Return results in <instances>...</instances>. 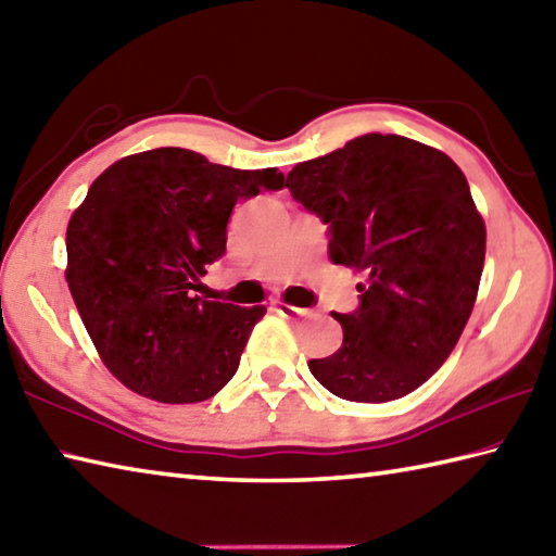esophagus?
Masks as SVG:
<instances>
[{
  "label": "esophagus",
  "instance_id": "34e87169",
  "mask_svg": "<svg viewBox=\"0 0 556 556\" xmlns=\"http://www.w3.org/2000/svg\"><path fill=\"white\" fill-rule=\"evenodd\" d=\"M277 311L281 316H308L306 308H296V306H289L285 301H277Z\"/></svg>",
  "mask_w": 556,
  "mask_h": 556
}]
</instances>
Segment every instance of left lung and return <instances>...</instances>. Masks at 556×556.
Wrapping results in <instances>:
<instances>
[{
    "label": "left lung",
    "mask_w": 556,
    "mask_h": 556,
    "mask_svg": "<svg viewBox=\"0 0 556 556\" xmlns=\"http://www.w3.org/2000/svg\"><path fill=\"white\" fill-rule=\"evenodd\" d=\"M287 189L328 226L336 265L365 271L359 306L332 313L342 345L308 369L340 399L416 391L457 345L477 301L486 226L462 169L403 136L367 134L299 163Z\"/></svg>",
    "instance_id": "1"
}]
</instances>
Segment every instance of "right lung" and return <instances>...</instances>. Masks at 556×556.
I'll return each instance as SVG.
<instances>
[{
	"instance_id": "add662e5",
	"label": "right lung",
	"mask_w": 556,
	"mask_h": 556,
	"mask_svg": "<svg viewBox=\"0 0 556 556\" xmlns=\"http://www.w3.org/2000/svg\"><path fill=\"white\" fill-rule=\"evenodd\" d=\"M281 189L275 167L233 169L185 148L121 157L67 224L65 279L94 348L124 387L199 403L233 379L265 306L197 296L226 252L240 199Z\"/></svg>"
}]
</instances>
